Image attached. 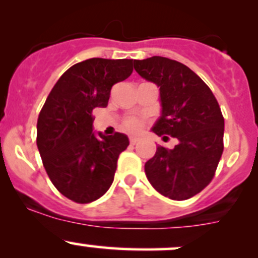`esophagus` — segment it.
I'll return each instance as SVG.
<instances>
[{"label": "esophagus", "mask_w": 258, "mask_h": 258, "mask_svg": "<svg viewBox=\"0 0 258 258\" xmlns=\"http://www.w3.org/2000/svg\"><path fill=\"white\" fill-rule=\"evenodd\" d=\"M139 141H140V140L137 139V137H131V139H130V144H131V145H136Z\"/></svg>", "instance_id": "esophagus-1"}]
</instances>
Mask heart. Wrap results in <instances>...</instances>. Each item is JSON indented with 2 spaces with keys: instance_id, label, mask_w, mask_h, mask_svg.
I'll return each instance as SVG.
<instances>
[{
  "instance_id": "obj_1",
  "label": "heart",
  "mask_w": 258,
  "mask_h": 258,
  "mask_svg": "<svg viewBox=\"0 0 258 258\" xmlns=\"http://www.w3.org/2000/svg\"><path fill=\"white\" fill-rule=\"evenodd\" d=\"M123 127L126 131L131 132V134H137L144 127V121L141 118H137V117H128L123 121Z\"/></svg>"
}]
</instances>
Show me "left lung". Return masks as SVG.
Here are the masks:
<instances>
[{
	"label": "left lung",
	"mask_w": 258,
	"mask_h": 258,
	"mask_svg": "<svg viewBox=\"0 0 258 258\" xmlns=\"http://www.w3.org/2000/svg\"><path fill=\"white\" fill-rule=\"evenodd\" d=\"M134 66L142 79L160 87L162 110L152 131L178 140L172 150L158 146L145 163L146 176L161 195L183 201L215 176L223 152L222 112L209 86L181 62L153 56L135 59Z\"/></svg>",
	"instance_id": "left-lung-1"
}]
</instances>
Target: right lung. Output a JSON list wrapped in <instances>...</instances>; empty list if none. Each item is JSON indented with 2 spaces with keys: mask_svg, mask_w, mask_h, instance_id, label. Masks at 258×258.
I'll use <instances>...</instances> for the list:
<instances>
[{
  "mask_svg": "<svg viewBox=\"0 0 258 258\" xmlns=\"http://www.w3.org/2000/svg\"><path fill=\"white\" fill-rule=\"evenodd\" d=\"M132 59L90 58L70 67L53 86L37 121V147L53 186L77 204L107 192L117 160L130 145L116 132H93V108L106 107L114 83L132 74Z\"/></svg>",
  "mask_w": 258,
  "mask_h": 258,
  "instance_id": "obj_1",
  "label": "right lung"
}]
</instances>
